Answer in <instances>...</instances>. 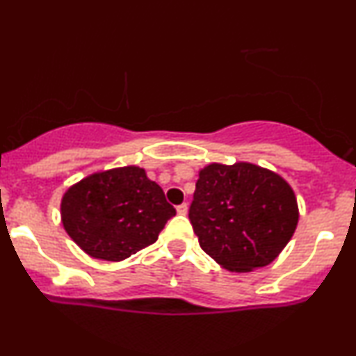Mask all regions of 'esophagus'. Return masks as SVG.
Instances as JSON below:
<instances>
[{"instance_id": "esophagus-1", "label": "esophagus", "mask_w": 356, "mask_h": 356, "mask_svg": "<svg viewBox=\"0 0 356 356\" xmlns=\"http://www.w3.org/2000/svg\"><path fill=\"white\" fill-rule=\"evenodd\" d=\"M187 211H189V206H187V204H181V206H177V212L181 216H186Z\"/></svg>"}]
</instances>
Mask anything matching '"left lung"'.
Wrapping results in <instances>:
<instances>
[{
    "instance_id": "obj_1",
    "label": "left lung",
    "mask_w": 356,
    "mask_h": 356,
    "mask_svg": "<svg viewBox=\"0 0 356 356\" xmlns=\"http://www.w3.org/2000/svg\"><path fill=\"white\" fill-rule=\"evenodd\" d=\"M189 219L199 244L219 266L251 273L268 266L295 234V191L280 174L251 162L199 170Z\"/></svg>"
}]
</instances>
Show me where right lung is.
I'll return each instance as SVG.
<instances>
[{
	"label": "right lung",
	"mask_w": 356,
	"mask_h": 356,
	"mask_svg": "<svg viewBox=\"0 0 356 356\" xmlns=\"http://www.w3.org/2000/svg\"><path fill=\"white\" fill-rule=\"evenodd\" d=\"M63 229L93 259L118 263L155 243L175 209L138 165L99 170L65 191Z\"/></svg>",
	"instance_id": "1"
}]
</instances>
